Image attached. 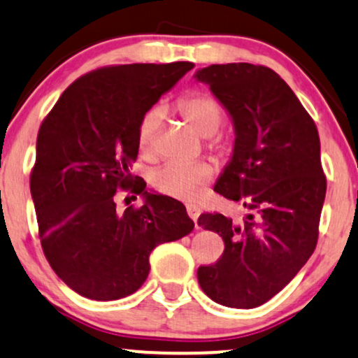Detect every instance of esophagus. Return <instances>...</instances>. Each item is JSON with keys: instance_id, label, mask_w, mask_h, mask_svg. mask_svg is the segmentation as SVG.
<instances>
[{"instance_id": "esophagus-1", "label": "esophagus", "mask_w": 358, "mask_h": 358, "mask_svg": "<svg viewBox=\"0 0 358 358\" xmlns=\"http://www.w3.org/2000/svg\"><path fill=\"white\" fill-rule=\"evenodd\" d=\"M186 209H187V216L196 222L197 217H199V214H201V209L197 208V206H194V204H189Z\"/></svg>"}]
</instances>
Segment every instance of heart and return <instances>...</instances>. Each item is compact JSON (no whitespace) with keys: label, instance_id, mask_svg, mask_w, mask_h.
Masks as SVG:
<instances>
[{"label":"heart","instance_id":"b5f03b06","mask_svg":"<svg viewBox=\"0 0 358 358\" xmlns=\"http://www.w3.org/2000/svg\"><path fill=\"white\" fill-rule=\"evenodd\" d=\"M178 108L180 115L184 117V120L199 136L209 137V145L213 149L220 150L224 147V141L216 134L221 127L222 108L213 96L196 92V94L184 96L179 102ZM162 115V108L155 107L150 108L142 117L137 134L138 147H141L142 154L152 155L155 152L157 132ZM211 176L213 167L206 162L187 164L179 161H169L152 171V174H150V184L159 192H162V194L178 197V199H192L199 192V189L211 179Z\"/></svg>","mask_w":358,"mask_h":358}]
</instances>
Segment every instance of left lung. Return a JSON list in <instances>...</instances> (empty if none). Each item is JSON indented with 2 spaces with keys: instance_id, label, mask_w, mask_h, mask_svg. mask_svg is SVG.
<instances>
[{
  "instance_id": "obj_1",
  "label": "left lung",
  "mask_w": 358,
  "mask_h": 358,
  "mask_svg": "<svg viewBox=\"0 0 358 358\" xmlns=\"http://www.w3.org/2000/svg\"><path fill=\"white\" fill-rule=\"evenodd\" d=\"M234 129V145L214 191L243 204L234 222L201 214L197 224L224 241L216 264L197 281L216 303L256 308L296 276L312 256L327 192L320 137L312 117L276 71L251 63L199 69Z\"/></svg>"
}]
</instances>
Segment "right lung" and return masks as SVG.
Wrapping results in <instances>:
<instances>
[{
  "label": "right lung",
  "mask_w": 358,
  "mask_h": 358,
  "mask_svg": "<svg viewBox=\"0 0 358 358\" xmlns=\"http://www.w3.org/2000/svg\"><path fill=\"white\" fill-rule=\"evenodd\" d=\"M191 62L105 66L75 80L41 124L29 189L43 253L66 287L110 301L142 287L155 246L194 229L182 203L133 190L145 204L115 208L119 187L132 185L138 124Z\"/></svg>",
  "instance_id": "obj_1"
}]
</instances>
